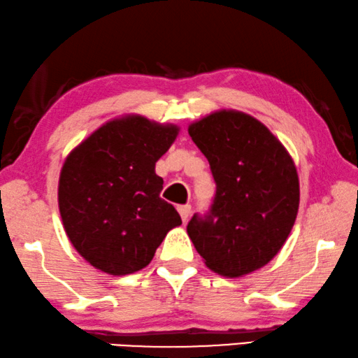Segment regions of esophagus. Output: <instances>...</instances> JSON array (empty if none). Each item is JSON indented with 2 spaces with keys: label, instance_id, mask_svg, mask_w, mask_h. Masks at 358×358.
<instances>
[{
  "label": "esophagus",
  "instance_id": "esophagus-1",
  "mask_svg": "<svg viewBox=\"0 0 358 358\" xmlns=\"http://www.w3.org/2000/svg\"><path fill=\"white\" fill-rule=\"evenodd\" d=\"M178 213H180V215H181V220H183V222H186V220H188L189 215H191V206H189V204L180 206Z\"/></svg>",
  "mask_w": 358,
  "mask_h": 358
}]
</instances>
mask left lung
<instances>
[{"instance_id":"8db88e82","label":"left lung","mask_w":358,"mask_h":358,"mask_svg":"<svg viewBox=\"0 0 358 358\" xmlns=\"http://www.w3.org/2000/svg\"><path fill=\"white\" fill-rule=\"evenodd\" d=\"M208 159L215 194L188 235L209 269L238 278L263 268L299 213V175L274 134L250 115L215 112L188 129Z\"/></svg>"}]
</instances>
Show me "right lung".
Instances as JSON below:
<instances>
[{
	"label": "right lung",
	"instance_id": "right-lung-1",
	"mask_svg": "<svg viewBox=\"0 0 358 358\" xmlns=\"http://www.w3.org/2000/svg\"><path fill=\"white\" fill-rule=\"evenodd\" d=\"M178 128L143 117L113 120L79 144L62 169L58 186L64 230L83 258L103 273L124 275L145 268L170 229L181 224L160 198L155 162Z\"/></svg>",
	"mask_w": 358,
	"mask_h": 358
}]
</instances>
